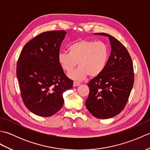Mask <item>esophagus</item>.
I'll use <instances>...</instances> for the list:
<instances>
[{"mask_svg":"<svg viewBox=\"0 0 150 150\" xmlns=\"http://www.w3.org/2000/svg\"><path fill=\"white\" fill-rule=\"evenodd\" d=\"M80 84H81V82H77V81L73 82V86H74V87L80 85Z\"/></svg>","mask_w":150,"mask_h":150,"instance_id":"1","label":"esophagus"}]
</instances>
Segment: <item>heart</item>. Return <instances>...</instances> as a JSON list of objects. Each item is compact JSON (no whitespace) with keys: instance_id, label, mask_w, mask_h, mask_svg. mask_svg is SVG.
Returning a JSON list of instances; mask_svg holds the SVG:
<instances>
[{"instance_id":"b5f03b06","label":"heart","mask_w":150,"mask_h":150,"mask_svg":"<svg viewBox=\"0 0 150 150\" xmlns=\"http://www.w3.org/2000/svg\"><path fill=\"white\" fill-rule=\"evenodd\" d=\"M68 52L59 53L58 61L66 73L71 72L78 62L79 68L69 74L73 80H82L89 75L91 77L99 75L106 67L110 55L106 43L88 39L71 44Z\"/></svg>"}]
</instances>
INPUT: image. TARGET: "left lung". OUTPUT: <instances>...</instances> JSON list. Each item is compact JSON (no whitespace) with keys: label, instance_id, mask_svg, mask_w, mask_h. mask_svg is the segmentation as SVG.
<instances>
[{"label":"left lung","instance_id":"8db88e82","mask_svg":"<svg viewBox=\"0 0 150 150\" xmlns=\"http://www.w3.org/2000/svg\"><path fill=\"white\" fill-rule=\"evenodd\" d=\"M95 35L109 37L111 51L103 71L88 84L90 93L85 103L94 117L106 119L125 108L134 83V72L129 53L120 41L109 34Z\"/></svg>","mask_w":150,"mask_h":150}]
</instances>
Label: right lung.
Here are the masks:
<instances>
[{
	"label": "right lung",
	"mask_w": 150,
	"mask_h": 150,
	"mask_svg": "<svg viewBox=\"0 0 150 150\" xmlns=\"http://www.w3.org/2000/svg\"><path fill=\"white\" fill-rule=\"evenodd\" d=\"M66 32L41 33L22 50L17 66V77L25 106L40 117H50L63 106V93L73 82L67 77L58 61L60 47Z\"/></svg>",
	"instance_id": "1"
}]
</instances>
